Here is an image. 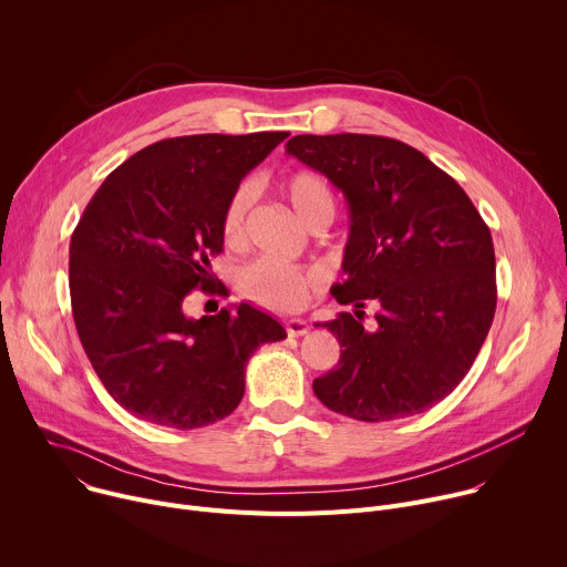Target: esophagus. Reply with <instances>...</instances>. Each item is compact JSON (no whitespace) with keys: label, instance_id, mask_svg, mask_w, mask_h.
I'll use <instances>...</instances> for the list:
<instances>
[{"label":"esophagus","instance_id":"obj_1","mask_svg":"<svg viewBox=\"0 0 567 567\" xmlns=\"http://www.w3.org/2000/svg\"><path fill=\"white\" fill-rule=\"evenodd\" d=\"M285 330H287L289 337H302V334L309 332V326H307V320H302V318H289L285 322Z\"/></svg>","mask_w":567,"mask_h":567}]
</instances>
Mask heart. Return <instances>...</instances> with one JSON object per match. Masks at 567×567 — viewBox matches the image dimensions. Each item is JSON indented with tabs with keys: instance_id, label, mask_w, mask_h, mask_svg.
Listing matches in <instances>:
<instances>
[{
	"instance_id": "heart-1",
	"label": "heart",
	"mask_w": 567,
	"mask_h": 567,
	"mask_svg": "<svg viewBox=\"0 0 567 567\" xmlns=\"http://www.w3.org/2000/svg\"><path fill=\"white\" fill-rule=\"evenodd\" d=\"M282 195L293 206L296 215L309 228L328 226L337 213V202L330 184L311 171H296L280 182ZM249 213V188H237L224 210L219 230L228 245L241 239ZM237 287L249 300L278 311L300 309L311 289L316 287V276L311 271L280 265L274 260H256L247 265L237 276Z\"/></svg>"
}]
</instances>
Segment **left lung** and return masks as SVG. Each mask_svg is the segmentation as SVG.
I'll return each mask as SVG.
<instances>
[{
	"mask_svg": "<svg viewBox=\"0 0 567 567\" xmlns=\"http://www.w3.org/2000/svg\"><path fill=\"white\" fill-rule=\"evenodd\" d=\"M287 154L343 190L352 221L332 296L354 313L322 322L343 350L313 379L316 396L359 422L429 411L466 377L492 328L489 226L453 177L396 138L300 134ZM365 303L378 309L370 327Z\"/></svg>",
	"mask_w": 567,
	"mask_h": 567,
	"instance_id": "obj_1",
	"label": "left lung"
}]
</instances>
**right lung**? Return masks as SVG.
Here are the masks:
<instances>
[{"instance_id":"add662e5","label":"right lung","mask_w":567,"mask_h":567,"mask_svg":"<svg viewBox=\"0 0 567 567\" xmlns=\"http://www.w3.org/2000/svg\"><path fill=\"white\" fill-rule=\"evenodd\" d=\"M287 136L156 141L121 164L80 217L69 245L75 330L107 392L138 420L182 431L224 420L245 394L251 354L287 337L249 302L199 320L184 313L193 289L215 285L228 197Z\"/></svg>"}]
</instances>
